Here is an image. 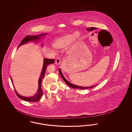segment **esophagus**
<instances>
[{
  "label": "esophagus",
  "instance_id": "esophagus-1",
  "mask_svg": "<svg viewBox=\"0 0 132 132\" xmlns=\"http://www.w3.org/2000/svg\"><path fill=\"white\" fill-rule=\"evenodd\" d=\"M55 63L57 64H59L60 63H61V59L60 58L57 57L55 59Z\"/></svg>",
  "mask_w": 132,
  "mask_h": 132
}]
</instances>
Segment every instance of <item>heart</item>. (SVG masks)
Here are the masks:
<instances>
[{"instance_id":"b5f03b06","label":"heart","mask_w":132,"mask_h":132,"mask_svg":"<svg viewBox=\"0 0 132 132\" xmlns=\"http://www.w3.org/2000/svg\"><path fill=\"white\" fill-rule=\"evenodd\" d=\"M80 37L81 34L79 31H76L74 34H66L55 38L52 43V46L55 50L62 49L70 43H76Z\"/></svg>"}]
</instances>
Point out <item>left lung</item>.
<instances>
[{
	"mask_svg": "<svg viewBox=\"0 0 132 132\" xmlns=\"http://www.w3.org/2000/svg\"><path fill=\"white\" fill-rule=\"evenodd\" d=\"M96 29H97V28H95V27H91V28H88L87 29V31H93V30H96ZM102 31H105V30H102ZM107 32H108V31H107ZM59 73H60V75L61 76L62 78L63 79V80L64 81V82H65L66 84L67 85H68L69 87H71V88H76V89H88V88H94V87L95 86H92V87H86L79 86H77V85H75L72 84H71V82H70L69 81H68L65 78V77L63 76V74H62V72H61V70L60 69H59Z\"/></svg>",
	"mask_w": 132,
	"mask_h": 132,
	"instance_id": "left-lung-1",
	"label": "left lung"
}]
</instances>
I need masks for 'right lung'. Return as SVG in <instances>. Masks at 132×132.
<instances>
[{"instance_id":"add662e5","label":"right lung","mask_w":132,"mask_h":132,"mask_svg":"<svg viewBox=\"0 0 132 132\" xmlns=\"http://www.w3.org/2000/svg\"><path fill=\"white\" fill-rule=\"evenodd\" d=\"M46 35H47V34H42V35H37V36H27L25 38H24L22 40V42H21V43L20 44L19 46H18V47L20 46H21L23 44H26L29 42L39 41V40L41 38L42 36H45ZM54 61H55L53 59L44 58V64H43V69H42L40 75V77L39 78V80H38V92L35 95H34L32 96H31V97H24V96H21V95L18 94V93L17 92V91L15 89V93L17 94V95L18 96V97H19L20 98H21V99H22L24 101H28V102H36V101H39L41 99V98L42 97L43 95V90H42V88H41V87H42L41 84H42V79L44 77L46 67L49 64L54 63ZM10 78H11V82L13 83L11 77H10Z\"/></svg>"}]
</instances>
